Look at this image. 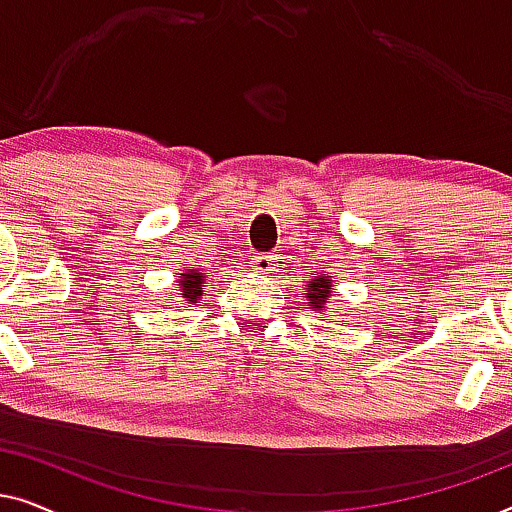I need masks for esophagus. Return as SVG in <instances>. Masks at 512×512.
Returning a JSON list of instances; mask_svg holds the SVG:
<instances>
[{"mask_svg": "<svg viewBox=\"0 0 512 512\" xmlns=\"http://www.w3.org/2000/svg\"><path fill=\"white\" fill-rule=\"evenodd\" d=\"M277 258L270 256V254H258L254 256V261H251V268H254L256 272H268L272 270V265H275Z\"/></svg>", "mask_w": 512, "mask_h": 512, "instance_id": "1", "label": "esophagus"}]
</instances>
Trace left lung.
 Returning <instances> with one entry per match:
<instances>
[{"label":"left lung","instance_id":"8db88e82","mask_svg":"<svg viewBox=\"0 0 512 512\" xmlns=\"http://www.w3.org/2000/svg\"><path fill=\"white\" fill-rule=\"evenodd\" d=\"M331 286L333 279L328 277H314L312 282H307V300H310L312 310H321V307L328 305V298H331Z\"/></svg>","mask_w":512,"mask_h":512}]
</instances>
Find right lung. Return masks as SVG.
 <instances>
[{
    "label": "right lung",
    "mask_w": 512,
    "mask_h": 512,
    "mask_svg": "<svg viewBox=\"0 0 512 512\" xmlns=\"http://www.w3.org/2000/svg\"><path fill=\"white\" fill-rule=\"evenodd\" d=\"M202 286H205V272L188 270L179 279V296L191 300V303H198L202 296Z\"/></svg>",
    "instance_id": "obj_1"
}]
</instances>
